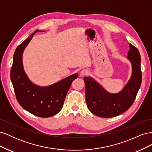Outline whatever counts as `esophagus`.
I'll list each match as a JSON object with an SVG mask.
<instances>
[{"mask_svg": "<svg viewBox=\"0 0 152 152\" xmlns=\"http://www.w3.org/2000/svg\"><path fill=\"white\" fill-rule=\"evenodd\" d=\"M87 74H88V72H87V71L86 70H85V69H84V70H82L80 72L79 75L80 77H83L86 76Z\"/></svg>", "mask_w": 152, "mask_h": 152, "instance_id": "1", "label": "esophagus"}]
</instances>
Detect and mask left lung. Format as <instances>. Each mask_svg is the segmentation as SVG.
<instances>
[{
	"mask_svg": "<svg viewBox=\"0 0 152 152\" xmlns=\"http://www.w3.org/2000/svg\"><path fill=\"white\" fill-rule=\"evenodd\" d=\"M129 48L127 58L132 64V75L118 93H109L93 78H84L87 106L96 115L104 118L115 117L125 112L134 103L142 80L141 56L139 50L131 44Z\"/></svg>",
	"mask_w": 152,
	"mask_h": 152,
	"instance_id": "1",
	"label": "left lung"
}]
</instances>
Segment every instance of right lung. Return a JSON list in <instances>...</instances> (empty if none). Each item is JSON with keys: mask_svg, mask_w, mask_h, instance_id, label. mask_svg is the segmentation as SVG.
<instances>
[{"mask_svg": "<svg viewBox=\"0 0 152 152\" xmlns=\"http://www.w3.org/2000/svg\"><path fill=\"white\" fill-rule=\"evenodd\" d=\"M37 31L38 30L16 48L11 69V80L16 99L21 107L35 116L46 118L55 115L61 110L68 91L78 74L75 73L48 87L32 83L24 71L22 56L26 45Z\"/></svg>", "mask_w": 152, "mask_h": 152, "instance_id": "add662e5", "label": "right lung"}]
</instances>
